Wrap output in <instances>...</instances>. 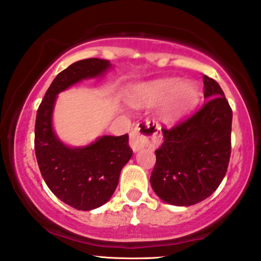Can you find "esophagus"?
Wrapping results in <instances>:
<instances>
[{"instance_id": "esophagus-1", "label": "esophagus", "mask_w": 261, "mask_h": 261, "mask_svg": "<svg viewBox=\"0 0 261 261\" xmlns=\"http://www.w3.org/2000/svg\"><path fill=\"white\" fill-rule=\"evenodd\" d=\"M161 128L158 123L145 120L137 125L130 133V145L134 151H138L144 147H158L161 143Z\"/></svg>"}]
</instances>
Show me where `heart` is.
I'll use <instances>...</instances> for the list:
<instances>
[{
  "instance_id": "heart-1",
  "label": "heart",
  "mask_w": 261,
  "mask_h": 261,
  "mask_svg": "<svg viewBox=\"0 0 261 261\" xmlns=\"http://www.w3.org/2000/svg\"><path fill=\"white\" fill-rule=\"evenodd\" d=\"M167 99L163 114L168 120L181 116L192 109L199 99V89L193 82L179 79H162L142 86L135 102L142 106H154Z\"/></svg>"
}]
</instances>
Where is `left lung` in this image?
Segmentation results:
<instances>
[{
  "label": "left lung",
  "mask_w": 261,
  "mask_h": 261,
  "mask_svg": "<svg viewBox=\"0 0 261 261\" xmlns=\"http://www.w3.org/2000/svg\"><path fill=\"white\" fill-rule=\"evenodd\" d=\"M205 103L172 128L150 175L155 193L166 203L190 206L210 197L227 173L231 151L232 111L220 85L203 76Z\"/></svg>",
  "instance_id": "obj_1"
}]
</instances>
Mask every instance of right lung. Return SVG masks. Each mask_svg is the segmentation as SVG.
<instances>
[{
  "instance_id": "1",
  "label": "right lung",
  "mask_w": 261,
  "mask_h": 261,
  "mask_svg": "<svg viewBox=\"0 0 261 261\" xmlns=\"http://www.w3.org/2000/svg\"><path fill=\"white\" fill-rule=\"evenodd\" d=\"M110 62L87 58L75 62L52 81L37 111L34 150L41 176L48 189L77 210H93L112 197L121 168L133 156L128 136H102L83 148L62 143L52 130V112L58 93L83 79L96 77Z\"/></svg>"
}]
</instances>
